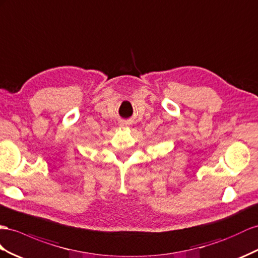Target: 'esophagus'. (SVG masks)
I'll list each match as a JSON object with an SVG mask.
<instances>
[{"label": "esophagus", "instance_id": "esophagus-1", "mask_svg": "<svg viewBox=\"0 0 258 258\" xmlns=\"http://www.w3.org/2000/svg\"><path fill=\"white\" fill-rule=\"evenodd\" d=\"M120 126H121V127L127 126V123H126V122H122V123H120Z\"/></svg>", "mask_w": 258, "mask_h": 258}]
</instances>
